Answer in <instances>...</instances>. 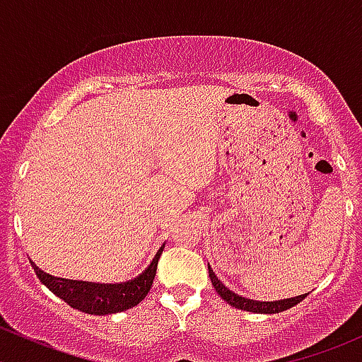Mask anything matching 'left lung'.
Returning <instances> with one entry per match:
<instances>
[{
    "label": "left lung",
    "instance_id": "1",
    "mask_svg": "<svg viewBox=\"0 0 362 362\" xmlns=\"http://www.w3.org/2000/svg\"><path fill=\"white\" fill-rule=\"evenodd\" d=\"M208 275H210L211 286L215 287L217 294L224 299L226 303H229L231 306L240 310H245V312H254V313H280L286 312V310L293 308L294 305H298L299 301L306 298V294L296 296V298H287V299H280V301H254V299H247L242 298V296L235 294L233 291H229L221 280L215 276L214 269L208 266Z\"/></svg>",
    "mask_w": 362,
    "mask_h": 362
}]
</instances>
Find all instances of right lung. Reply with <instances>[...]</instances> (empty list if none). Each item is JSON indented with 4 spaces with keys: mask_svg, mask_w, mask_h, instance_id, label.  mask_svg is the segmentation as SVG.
I'll list each match as a JSON object with an SVG mask.
<instances>
[{
    "mask_svg": "<svg viewBox=\"0 0 362 362\" xmlns=\"http://www.w3.org/2000/svg\"><path fill=\"white\" fill-rule=\"evenodd\" d=\"M164 245L158 250V254L152 259L151 264L145 268V272H141V275L122 284H93L57 279V276L42 272L35 262H31V264L40 282L47 286V289L52 291L57 298L68 303L71 308L86 312L89 315H108V313H119L133 308L141 299H145V296L151 291L152 282H154L156 269H158Z\"/></svg>",
    "mask_w": 362,
    "mask_h": 362,
    "instance_id": "1",
    "label": "right lung"
}]
</instances>
